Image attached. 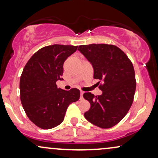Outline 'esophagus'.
<instances>
[{
  "instance_id": "obj_1",
  "label": "esophagus",
  "mask_w": 158,
  "mask_h": 158,
  "mask_svg": "<svg viewBox=\"0 0 158 158\" xmlns=\"http://www.w3.org/2000/svg\"><path fill=\"white\" fill-rule=\"evenodd\" d=\"M83 94H84V92H83V91H81V92H80V95H81V98H82V97H83Z\"/></svg>"
}]
</instances>
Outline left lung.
<instances>
[{"mask_svg":"<svg viewBox=\"0 0 158 158\" xmlns=\"http://www.w3.org/2000/svg\"><path fill=\"white\" fill-rule=\"evenodd\" d=\"M78 50L92 64L94 79L104 82L99 86L100 96L90 92L83 95L90 104L85 118L101 128L113 127L127 115L133 102L136 81L132 63L115 45H79Z\"/></svg>","mask_w":158,"mask_h":158,"instance_id":"left-lung-1","label":"left lung"}]
</instances>
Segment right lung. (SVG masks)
I'll return each instance as SVG.
<instances>
[{
	"mask_svg": "<svg viewBox=\"0 0 158 158\" xmlns=\"http://www.w3.org/2000/svg\"><path fill=\"white\" fill-rule=\"evenodd\" d=\"M78 46L52 45L40 49L30 58L20 77V101L28 118L36 126L49 130L64 120L68 106L77 102L80 91L58 88L63 64Z\"/></svg>",
	"mask_w": 158,
	"mask_h": 158,
	"instance_id": "1",
	"label": "right lung"
}]
</instances>
